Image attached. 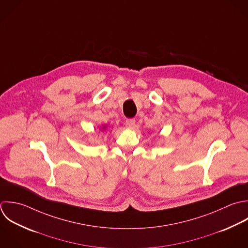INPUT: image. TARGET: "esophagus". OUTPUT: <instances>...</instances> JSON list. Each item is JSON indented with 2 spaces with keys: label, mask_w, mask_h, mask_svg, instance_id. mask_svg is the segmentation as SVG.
I'll return each mask as SVG.
<instances>
[{
  "label": "esophagus",
  "mask_w": 248,
  "mask_h": 248,
  "mask_svg": "<svg viewBox=\"0 0 248 248\" xmlns=\"http://www.w3.org/2000/svg\"><path fill=\"white\" fill-rule=\"evenodd\" d=\"M135 124V120L134 119H128L125 121V126L128 128H133Z\"/></svg>",
  "instance_id": "esophagus-1"
}]
</instances>
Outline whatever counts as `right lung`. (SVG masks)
Here are the masks:
<instances>
[{
	"label": "right lung",
	"instance_id": "1",
	"mask_svg": "<svg viewBox=\"0 0 248 248\" xmlns=\"http://www.w3.org/2000/svg\"><path fill=\"white\" fill-rule=\"evenodd\" d=\"M105 127H106V125H104V126L102 127V129H101V130H104V129H105Z\"/></svg>",
	"mask_w": 248,
	"mask_h": 248
}]
</instances>
